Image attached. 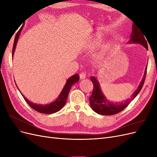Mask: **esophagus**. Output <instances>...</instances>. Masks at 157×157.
I'll use <instances>...</instances> for the list:
<instances>
[{"mask_svg":"<svg viewBox=\"0 0 157 157\" xmlns=\"http://www.w3.org/2000/svg\"><path fill=\"white\" fill-rule=\"evenodd\" d=\"M80 78L81 80H83L84 78H86V74L84 73H81L80 74Z\"/></svg>","mask_w":157,"mask_h":157,"instance_id":"esophagus-1","label":"esophagus"}]
</instances>
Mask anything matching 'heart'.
<instances>
[{"label":"heart","mask_w":157,"mask_h":157,"mask_svg":"<svg viewBox=\"0 0 157 157\" xmlns=\"http://www.w3.org/2000/svg\"><path fill=\"white\" fill-rule=\"evenodd\" d=\"M101 43V39L100 37L98 36H94L93 39L90 40L87 44L85 45L83 48H82V52H87V51H92L99 46ZM109 48V45L106 44L102 47L101 50L99 51V53L96 55V58H95V61H96L97 63H100L101 61L103 59L104 57H105L106 53L108 51V49Z\"/></svg>","instance_id":"1"}]
</instances>
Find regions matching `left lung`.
I'll return each mask as SVG.
<instances>
[{
  "mask_svg": "<svg viewBox=\"0 0 157 157\" xmlns=\"http://www.w3.org/2000/svg\"><path fill=\"white\" fill-rule=\"evenodd\" d=\"M144 33H142L140 29L134 23H133L132 32L129 36V40L127 44H140L143 46L146 50H148L147 42L145 40ZM146 38V37H145ZM147 65L145 67L144 77L142 78L140 85L136 90V91L132 95L130 98H128L124 101L121 102H112L107 99L105 95L103 94L101 89L99 82L96 77H91L90 80L94 84V89L91 96L90 97V105L92 107V110L98 114L101 115H113L117 113L124 110V109L130 104L138 94L143 87L145 81L146 73H147Z\"/></svg>",
  "mask_w": 157,
  "mask_h": 157,
  "instance_id": "1",
  "label": "left lung"
}]
</instances>
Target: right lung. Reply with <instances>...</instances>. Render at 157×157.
Here are the masks:
<instances>
[{
    "mask_svg": "<svg viewBox=\"0 0 157 157\" xmlns=\"http://www.w3.org/2000/svg\"><path fill=\"white\" fill-rule=\"evenodd\" d=\"M23 26H24V25L22 26V27H21V29L19 30V31L17 32V33L15 36V39H14L13 46V49H12V57L13 56L14 52H15V50L16 48V45L17 43L19 37H20V35L21 34V32L23 29ZM79 79H80V77H79V75L78 74H75L73 76H71L70 78H69L67 80V81H66V83L64 85V86H63L62 90H61V92H60L59 96L56 99V100L50 103L44 104V105H42V104L34 103L30 101L29 100H28V99H27L24 96H23V95L21 94V92H20V89L18 88L17 86V89L19 91H20V93L21 94L22 96L23 97V98H24L25 101L28 103V105H29L31 108L34 109V110L36 111L37 112L40 113H43V114H53V113H55L56 112L59 111L63 107L66 101H67L68 94H69V92L70 91L71 87H72V86L74 84L78 82Z\"/></svg>",
    "mask_w": 157,
    "mask_h": 157,
    "instance_id": "right-lung-1",
    "label": "right lung"
}]
</instances>
